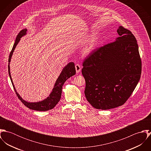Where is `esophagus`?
Returning <instances> with one entry per match:
<instances>
[{
    "instance_id": "esophagus-1",
    "label": "esophagus",
    "mask_w": 151,
    "mask_h": 151,
    "mask_svg": "<svg viewBox=\"0 0 151 151\" xmlns=\"http://www.w3.org/2000/svg\"><path fill=\"white\" fill-rule=\"evenodd\" d=\"M75 67H76V72L77 73H78L79 72H80L81 70V65L78 64H76L75 65Z\"/></svg>"
}]
</instances>
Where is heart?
Wrapping results in <instances>:
<instances>
[{
    "mask_svg": "<svg viewBox=\"0 0 151 151\" xmlns=\"http://www.w3.org/2000/svg\"><path fill=\"white\" fill-rule=\"evenodd\" d=\"M92 47H93V46H92V45L91 43L88 44V45H86V46L84 47V53L85 54L89 53L91 52V50L92 49Z\"/></svg>",
    "mask_w": 151,
    "mask_h": 151,
    "instance_id": "b5f03b06",
    "label": "heart"
}]
</instances>
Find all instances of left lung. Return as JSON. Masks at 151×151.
Returning a JSON list of instances; mask_svg holds the SVG:
<instances>
[{"label":"left lung","mask_w":151,"mask_h":151,"mask_svg":"<svg viewBox=\"0 0 151 151\" xmlns=\"http://www.w3.org/2000/svg\"><path fill=\"white\" fill-rule=\"evenodd\" d=\"M117 32L119 37L114 42L94 50L83 63L85 95L97 109L123 105L141 77L142 64L136 38L123 26Z\"/></svg>","instance_id":"left-lung-1"}]
</instances>
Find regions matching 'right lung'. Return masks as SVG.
I'll use <instances>...</instances> for the list:
<instances>
[{"mask_svg": "<svg viewBox=\"0 0 151 151\" xmlns=\"http://www.w3.org/2000/svg\"><path fill=\"white\" fill-rule=\"evenodd\" d=\"M27 29H23L17 35L15 43H14L13 47L12 49V51L9 55V65H8V70H9V74L13 86L14 88V89L15 91V92L17 96V97L19 98V99L22 101V103L28 108L35 110L37 111H47L50 109H52L55 108V106L58 104L59 102L61 95H62V86H63L64 83L65 81L69 78L70 77L74 76L76 74V68H75V65L73 62H70L68 63L63 68L61 74L59 76L58 78L57 79L56 83L55 84V86L53 89H52V92L50 93L49 96H48L46 99L43 100L42 101L38 102H28L24 100H23L22 97L19 95V94L17 93V92L16 90V88L14 86L11 75H10V62L11 60L12 56L13 55V53L17 45V43L19 42L20 38L22 36L25 35L27 34Z\"/></svg>", "mask_w": 151, "mask_h": 151, "instance_id": "add662e5", "label": "right lung"}]
</instances>
